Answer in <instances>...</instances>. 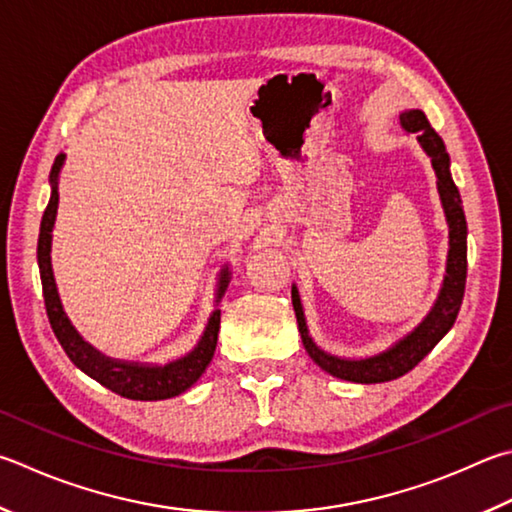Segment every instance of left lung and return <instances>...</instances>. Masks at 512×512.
Instances as JSON below:
<instances>
[{
	"label": "left lung",
	"mask_w": 512,
	"mask_h": 512,
	"mask_svg": "<svg viewBox=\"0 0 512 512\" xmlns=\"http://www.w3.org/2000/svg\"><path fill=\"white\" fill-rule=\"evenodd\" d=\"M401 125L405 132L416 134L425 154L432 159V167L436 172V188H439L445 219H448V228H450V250H448V264H445L443 286L430 313L425 315L418 327H414L412 333H407L405 338L398 340L394 347L378 353V356L349 360V358L331 356V353L322 351L318 345H315L309 336V329H306L300 293H297V286L291 288L297 329L302 333L306 353H309L315 365L327 371V374L342 380H351V383H362V385L387 383V380L401 378L407 374V371H412L418 362L427 356V353L439 345V340L445 336V333L452 329V324L457 320L459 309H461L463 291H466L468 226H466V215H463V206H461V194L450 174V156L445 152L441 136L434 132L430 120L425 118L421 109L403 111Z\"/></svg>",
	"instance_id": "1"
}]
</instances>
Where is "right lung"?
<instances>
[{"mask_svg": "<svg viewBox=\"0 0 512 512\" xmlns=\"http://www.w3.org/2000/svg\"><path fill=\"white\" fill-rule=\"evenodd\" d=\"M64 163V154L55 156V163L51 167V199L46 206L40 224V239H37V264H40V277H42V291H44V306L46 315H49L51 329L55 338L60 340L62 349L67 351L73 365L85 371L87 376L98 380L111 392L118 396L132 398V401H163V398H172L183 394L201 378L203 371L210 365L212 356L217 349V336H219V322L221 311L215 309L206 324L201 340L197 342L190 353L183 358L167 362V365H141V362H125L107 358L105 353L94 349L89 342L82 340L80 333L73 329L67 313L62 309L58 288H55V277L51 268V232L55 224V215H58V176ZM230 282L228 266L219 275V288H217V302L221 295L226 293V286Z\"/></svg>", "mask_w": 512, "mask_h": 512, "instance_id": "right-lung-1", "label": "right lung"}]
</instances>
